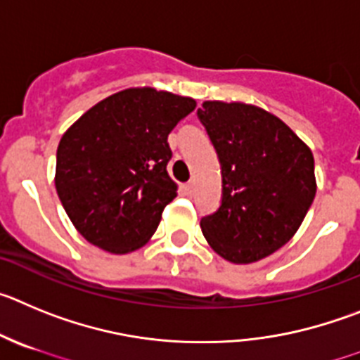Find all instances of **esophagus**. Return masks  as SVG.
Returning a JSON list of instances; mask_svg holds the SVG:
<instances>
[{
  "instance_id": "34e87169",
  "label": "esophagus",
  "mask_w": 360,
  "mask_h": 360,
  "mask_svg": "<svg viewBox=\"0 0 360 360\" xmlns=\"http://www.w3.org/2000/svg\"><path fill=\"white\" fill-rule=\"evenodd\" d=\"M184 193H186L188 197L193 195V183H186V184H184Z\"/></svg>"
}]
</instances>
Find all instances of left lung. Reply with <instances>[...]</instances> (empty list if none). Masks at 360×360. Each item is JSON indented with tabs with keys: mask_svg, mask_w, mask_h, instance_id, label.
Instances as JSON below:
<instances>
[{
	"mask_svg": "<svg viewBox=\"0 0 360 360\" xmlns=\"http://www.w3.org/2000/svg\"><path fill=\"white\" fill-rule=\"evenodd\" d=\"M197 116L222 174L220 208L200 219L204 238L233 264L262 260L292 238L316 197L312 150L257 105L206 100Z\"/></svg>",
	"mask_w": 360,
	"mask_h": 360,
	"instance_id": "8db88e82",
	"label": "left lung"
}]
</instances>
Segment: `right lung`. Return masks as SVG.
Listing matches in <instances>:
<instances>
[{
  "label": "right lung",
  "instance_id": "1",
  "mask_svg": "<svg viewBox=\"0 0 360 360\" xmlns=\"http://www.w3.org/2000/svg\"><path fill=\"white\" fill-rule=\"evenodd\" d=\"M195 100L154 87L103 98L63 134L55 188L77 231L112 255L136 251L177 195L168 176V134Z\"/></svg>",
  "mask_w": 360,
  "mask_h": 360
}]
</instances>
